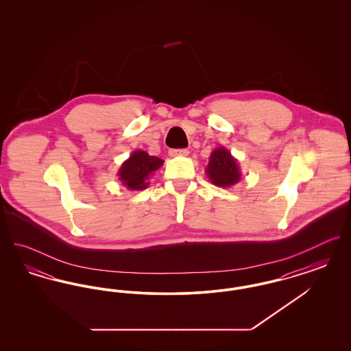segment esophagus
Segmentation results:
<instances>
[{"instance_id": "1", "label": "esophagus", "mask_w": 351, "mask_h": 351, "mask_svg": "<svg viewBox=\"0 0 351 351\" xmlns=\"http://www.w3.org/2000/svg\"><path fill=\"white\" fill-rule=\"evenodd\" d=\"M189 154V151L186 149H179V150H169L171 156H186Z\"/></svg>"}]
</instances>
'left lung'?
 <instances>
[{
    "instance_id": "obj_1",
    "label": "left lung",
    "mask_w": 351,
    "mask_h": 351,
    "mask_svg": "<svg viewBox=\"0 0 351 351\" xmlns=\"http://www.w3.org/2000/svg\"><path fill=\"white\" fill-rule=\"evenodd\" d=\"M205 172L209 180L221 188L235 185L242 178L238 160L223 146L212 151Z\"/></svg>"
}]
</instances>
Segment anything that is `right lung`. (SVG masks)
<instances>
[{"label":"right lung","mask_w":351,"mask_h":351,"mask_svg":"<svg viewBox=\"0 0 351 351\" xmlns=\"http://www.w3.org/2000/svg\"><path fill=\"white\" fill-rule=\"evenodd\" d=\"M162 159L149 155L146 151L135 150L118 169V180L129 191H142L149 186V179L163 166Z\"/></svg>","instance_id":"1"}]
</instances>
